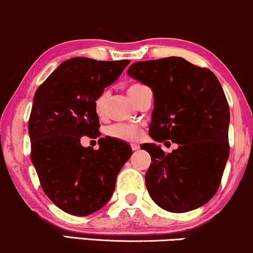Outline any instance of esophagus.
I'll return each instance as SVG.
<instances>
[{"mask_svg": "<svg viewBox=\"0 0 253 253\" xmlns=\"http://www.w3.org/2000/svg\"><path fill=\"white\" fill-rule=\"evenodd\" d=\"M130 148H132V151L139 150V145L135 144V142H132V144H130Z\"/></svg>", "mask_w": 253, "mask_h": 253, "instance_id": "obj_1", "label": "esophagus"}]
</instances>
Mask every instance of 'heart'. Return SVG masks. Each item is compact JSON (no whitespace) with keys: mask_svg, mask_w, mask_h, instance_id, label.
<instances>
[{"mask_svg":"<svg viewBox=\"0 0 253 253\" xmlns=\"http://www.w3.org/2000/svg\"><path fill=\"white\" fill-rule=\"evenodd\" d=\"M142 86L141 84H132L127 89V93L130 99H134V94L136 90L140 89ZM105 102H106V95L101 94L100 96L96 97V100L94 101V111L97 117L101 118L103 113H105ZM107 134L111 138L119 139V140H125V141H132V140H136L140 138L142 130L138 125H124V124H118L113 125V126H109L107 130Z\"/></svg>","mask_w":253,"mask_h":253,"instance_id":"heart-1","label":"heart"}]
</instances>
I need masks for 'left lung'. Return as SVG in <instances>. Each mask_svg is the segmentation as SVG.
Segmentation results:
<instances>
[{
	"instance_id": "left-lung-1",
	"label": "left lung",
	"mask_w": 253,
	"mask_h": 253,
	"mask_svg": "<svg viewBox=\"0 0 253 253\" xmlns=\"http://www.w3.org/2000/svg\"><path fill=\"white\" fill-rule=\"evenodd\" d=\"M127 73L153 90L150 135L178 144L171 153L141 145L152 159L148 193L173 213L200 208L217 193L230 154V108L220 82L210 69L176 56L140 61Z\"/></svg>"
}]
</instances>
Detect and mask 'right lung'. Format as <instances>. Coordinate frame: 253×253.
Returning a JSON list of instances; mask_svg holds the SVG:
<instances>
[{
	"instance_id": "right-lung-1",
	"label": "right lung",
	"mask_w": 253,
	"mask_h": 253,
	"mask_svg": "<svg viewBox=\"0 0 253 253\" xmlns=\"http://www.w3.org/2000/svg\"><path fill=\"white\" fill-rule=\"evenodd\" d=\"M128 63L73 57L36 89L28 123L30 159L45 196L66 213L88 215L105 206L132 156L126 142L108 136L99 139V150L80 142L84 135H101L94 101Z\"/></svg>"
}]
</instances>
